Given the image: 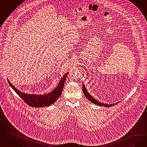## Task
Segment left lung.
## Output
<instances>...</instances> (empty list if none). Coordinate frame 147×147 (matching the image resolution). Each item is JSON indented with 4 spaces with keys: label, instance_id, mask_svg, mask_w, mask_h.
Segmentation results:
<instances>
[{
    "label": "left lung",
    "instance_id": "obj_1",
    "mask_svg": "<svg viewBox=\"0 0 147 147\" xmlns=\"http://www.w3.org/2000/svg\"><path fill=\"white\" fill-rule=\"evenodd\" d=\"M82 90H83V92L85 94V96L87 98V99H88L89 100H90L91 102L94 103V104L97 105H99L100 106H105L106 107H111V106H114L116 104H117V103H115V104H110V105H108V104H104V103H100L99 101H98L97 100H95L94 98H93L90 94H88V91L86 90V89L85 88V86L83 85H82Z\"/></svg>",
    "mask_w": 147,
    "mask_h": 147
}]
</instances>
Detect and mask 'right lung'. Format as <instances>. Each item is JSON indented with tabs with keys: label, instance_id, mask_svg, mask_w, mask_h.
I'll use <instances>...</instances> for the list:
<instances>
[{
	"label": "right lung",
	"instance_id": "obj_1",
	"mask_svg": "<svg viewBox=\"0 0 147 147\" xmlns=\"http://www.w3.org/2000/svg\"><path fill=\"white\" fill-rule=\"evenodd\" d=\"M68 73H66L63 77L60 80L59 83L57 86V88H55V90L50 92V94H44V95H36V94H24L23 92L20 91L17 88H15L13 85L11 84L9 80L7 81L9 83L13 90L16 92V94L24 100V101L29 106L38 108L42 107L51 105L59 97L61 94H62V92L63 91V88L64 87L65 81Z\"/></svg>",
	"mask_w": 147,
	"mask_h": 147
}]
</instances>
